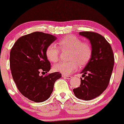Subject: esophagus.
<instances>
[{
	"label": "esophagus",
	"mask_w": 124,
	"mask_h": 124,
	"mask_svg": "<svg viewBox=\"0 0 124 124\" xmlns=\"http://www.w3.org/2000/svg\"><path fill=\"white\" fill-rule=\"evenodd\" d=\"M62 77L64 78H66L68 79H71V76L70 75H67V74H62Z\"/></svg>",
	"instance_id": "1"
}]
</instances>
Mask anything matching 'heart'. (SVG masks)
Instances as JSON below:
<instances>
[{"mask_svg": "<svg viewBox=\"0 0 124 124\" xmlns=\"http://www.w3.org/2000/svg\"><path fill=\"white\" fill-rule=\"evenodd\" d=\"M57 45L61 51H69L68 58L70 61H62L53 66L54 71L63 74H70L76 71L79 64L81 66L87 64L93 55L91 45L87 41H82L79 38L73 35L63 37L58 41ZM59 49L54 44L48 46L45 51L47 59L53 63L58 61L60 53Z\"/></svg>", "mask_w": 124, "mask_h": 124, "instance_id": "1", "label": "heart"}]
</instances>
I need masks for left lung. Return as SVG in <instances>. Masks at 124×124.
Instances as JSON below:
<instances>
[{"mask_svg": "<svg viewBox=\"0 0 124 124\" xmlns=\"http://www.w3.org/2000/svg\"><path fill=\"white\" fill-rule=\"evenodd\" d=\"M79 33L89 40L93 55L81 73L85 78H81L79 87L74 89L73 93L78 99L89 101L100 96L109 85L114 65V55L109 43L101 35L93 31Z\"/></svg>", "mask_w": 124, "mask_h": 124, "instance_id": "left-lung-1", "label": "left lung"}]
</instances>
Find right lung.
Segmentation results:
<instances>
[{"label":"right lung","mask_w":124,"mask_h":124,"mask_svg":"<svg viewBox=\"0 0 124 124\" xmlns=\"http://www.w3.org/2000/svg\"><path fill=\"white\" fill-rule=\"evenodd\" d=\"M55 40L51 34L35 31L18 38L11 49L10 68L14 82L23 96L35 102L48 99L54 83L61 77L59 72L40 75L51 69L45 51Z\"/></svg>","instance_id":"1"}]
</instances>
